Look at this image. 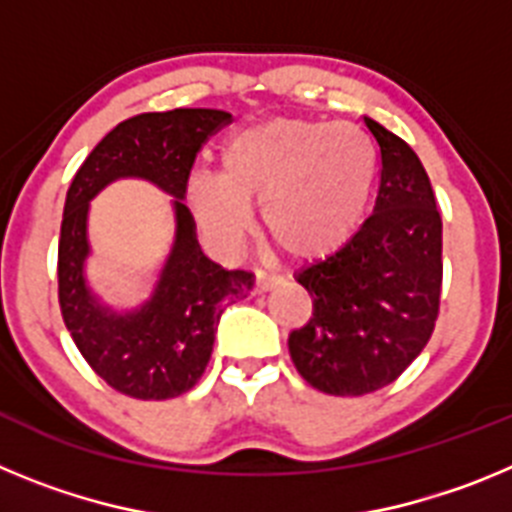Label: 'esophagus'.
I'll use <instances>...</instances> for the list:
<instances>
[{
    "label": "esophagus",
    "instance_id": "obj_1",
    "mask_svg": "<svg viewBox=\"0 0 512 512\" xmlns=\"http://www.w3.org/2000/svg\"><path fill=\"white\" fill-rule=\"evenodd\" d=\"M282 282V277H277V274H266V271H256V284H253V289L256 292H269V289H274L277 284Z\"/></svg>",
    "mask_w": 512,
    "mask_h": 512
}]
</instances>
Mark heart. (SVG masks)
<instances>
[{"label": "heart", "instance_id": "1", "mask_svg": "<svg viewBox=\"0 0 512 512\" xmlns=\"http://www.w3.org/2000/svg\"><path fill=\"white\" fill-rule=\"evenodd\" d=\"M374 179L377 148L361 128L271 117L225 140L220 171H189L184 200L217 251L241 246L259 202L261 230L279 251L318 259L356 233Z\"/></svg>", "mask_w": 512, "mask_h": 512}]
</instances>
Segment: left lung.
<instances>
[{"label": "left lung", "instance_id": "left-lung-1", "mask_svg": "<svg viewBox=\"0 0 512 512\" xmlns=\"http://www.w3.org/2000/svg\"><path fill=\"white\" fill-rule=\"evenodd\" d=\"M382 158L374 212L336 253L302 266L312 318L289 333V356L325 395L382 390L433 333L441 295V215L413 148L364 115Z\"/></svg>", "mask_w": 512, "mask_h": 512}]
</instances>
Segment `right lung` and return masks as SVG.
<instances>
[{
  "mask_svg": "<svg viewBox=\"0 0 512 512\" xmlns=\"http://www.w3.org/2000/svg\"><path fill=\"white\" fill-rule=\"evenodd\" d=\"M230 112L182 107L146 112L104 135L66 192L58 243L63 323L94 372L138 400L179 397L205 374L225 302L243 300L253 274L223 269L202 253L184 205V179L210 133ZM120 178H140L172 197L175 238L149 295L133 308L110 306L88 282L91 202Z\"/></svg>",
  "mask_w": 512,
  "mask_h": 512,
  "instance_id": "obj_1",
  "label": "right lung"
}]
</instances>
